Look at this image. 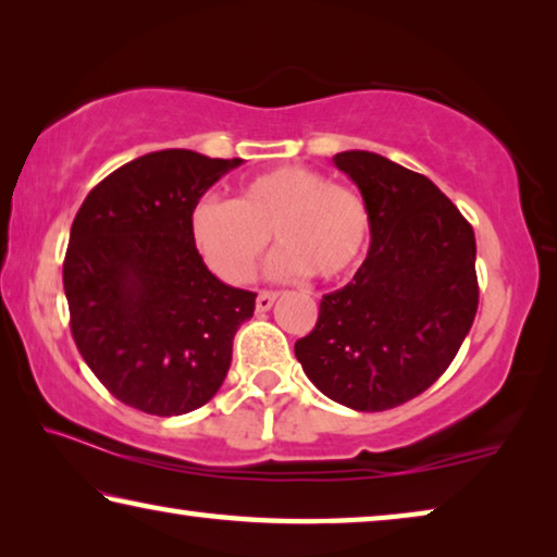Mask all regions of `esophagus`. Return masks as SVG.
<instances>
[{
  "label": "esophagus",
  "mask_w": 557,
  "mask_h": 557,
  "mask_svg": "<svg viewBox=\"0 0 557 557\" xmlns=\"http://www.w3.org/2000/svg\"><path fill=\"white\" fill-rule=\"evenodd\" d=\"M275 299H277V292H270V289H262L260 295H258V299H256V307H258V312H268V309L275 305Z\"/></svg>",
  "instance_id": "esophagus-1"
}]
</instances>
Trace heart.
<instances>
[{
  "label": "heart",
  "instance_id": "heart-1",
  "mask_svg": "<svg viewBox=\"0 0 557 557\" xmlns=\"http://www.w3.org/2000/svg\"><path fill=\"white\" fill-rule=\"evenodd\" d=\"M188 228L196 250L215 275L240 285L256 275L270 243V275L292 280L314 272L336 280L356 268L369 240V211L342 184L301 166H277L248 178L238 199L203 196L194 203Z\"/></svg>",
  "mask_w": 557,
  "mask_h": 557
}]
</instances>
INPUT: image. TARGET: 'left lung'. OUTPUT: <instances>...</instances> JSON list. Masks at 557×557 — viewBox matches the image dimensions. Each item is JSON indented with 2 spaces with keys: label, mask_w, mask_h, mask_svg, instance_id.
<instances>
[{
  "label": "left lung",
  "mask_w": 557,
  "mask_h": 557,
  "mask_svg": "<svg viewBox=\"0 0 557 557\" xmlns=\"http://www.w3.org/2000/svg\"><path fill=\"white\" fill-rule=\"evenodd\" d=\"M334 164L363 196L369 258L319 305L295 356L326 398L351 410H391L428 391L469 334L479 307L476 240L428 176L351 149Z\"/></svg>",
  "instance_id": "obj_1"
}]
</instances>
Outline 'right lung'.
Instances as JSON below:
<instances>
[{"label":"right lung","mask_w":557,"mask_h":557,"mask_svg":"<svg viewBox=\"0 0 557 557\" xmlns=\"http://www.w3.org/2000/svg\"><path fill=\"white\" fill-rule=\"evenodd\" d=\"M243 159L162 149L92 188L71 225L63 289L71 334L98 381L129 408L191 412L219 393L256 292L206 268L194 203Z\"/></svg>","instance_id":"add662e5"}]
</instances>
